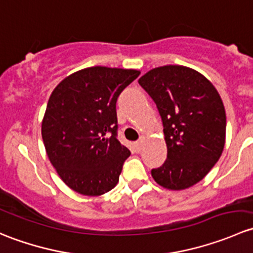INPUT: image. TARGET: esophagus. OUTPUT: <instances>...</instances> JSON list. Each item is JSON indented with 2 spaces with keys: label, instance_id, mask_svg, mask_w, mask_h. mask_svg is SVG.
<instances>
[{
  "label": "esophagus",
  "instance_id": "34e87169",
  "mask_svg": "<svg viewBox=\"0 0 253 253\" xmlns=\"http://www.w3.org/2000/svg\"><path fill=\"white\" fill-rule=\"evenodd\" d=\"M133 148H134V150H136L137 153H139L142 150V148H143V141L141 139V141H138V142H136L133 144Z\"/></svg>",
  "mask_w": 253,
  "mask_h": 253
}]
</instances>
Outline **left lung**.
<instances>
[{
	"instance_id": "1",
	"label": "left lung",
	"mask_w": 253,
	"mask_h": 253,
	"mask_svg": "<svg viewBox=\"0 0 253 253\" xmlns=\"http://www.w3.org/2000/svg\"><path fill=\"white\" fill-rule=\"evenodd\" d=\"M138 83L157 104L168 157L152 170L155 182L180 191L211 171L225 144L226 115L213 84L192 68L168 65L150 70Z\"/></svg>"
}]
</instances>
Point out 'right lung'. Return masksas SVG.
I'll return each instance as SVG.
<instances>
[{
  "instance_id": "add662e5",
  "label": "right lung",
  "mask_w": 253,
  "mask_h": 253,
  "mask_svg": "<svg viewBox=\"0 0 253 253\" xmlns=\"http://www.w3.org/2000/svg\"><path fill=\"white\" fill-rule=\"evenodd\" d=\"M139 71L84 68L53 89L42 122L46 154L61 180L84 196H100L119 182L131 152L117 139L116 101Z\"/></svg>"
}]
</instances>
